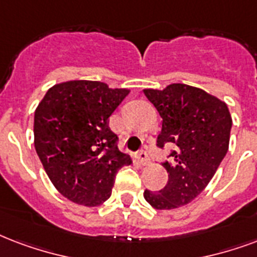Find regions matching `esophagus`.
<instances>
[{"instance_id":"1","label":"esophagus","mask_w":257,"mask_h":257,"mask_svg":"<svg viewBox=\"0 0 257 257\" xmlns=\"http://www.w3.org/2000/svg\"><path fill=\"white\" fill-rule=\"evenodd\" d=\"M137 159L140 160V163H142L143 166H146V164L151 163L150 156H148V154H147L146 151H140V152L137 154Z\"/></svg>"}]
</instances>
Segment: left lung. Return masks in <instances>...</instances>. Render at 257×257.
<instances>
[{
  "instance_id": "left-lung-1",
  "label": "left lung",
  "mask_w": 257,
  "mask_h": 257,
  "mask_svg": "<svg viewBox=\"0 0 257 257\" xmlns=\"http://www.w3.org/2000/svg\"><path fill=\"white\" fill-rule=\"evenodd\" d=\"M162 117L156 147H172L163 167L168 182L144 198L159 210L185 206L202 193L228 152L232 117L226 103L198 87L172 83L164 90H144Z\"/></svg>"
}]
</instances>
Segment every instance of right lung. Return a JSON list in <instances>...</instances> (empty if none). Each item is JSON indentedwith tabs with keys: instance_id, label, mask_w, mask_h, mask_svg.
Listing matches in <instances>:
<instances>
[{
	"instance_id": "obj_1",
	"label": "right lung",
	"mask_w": 257,
	"mask_h": 257,
	"mask_svg": "<svg viewBox=\"0 0 257 257\" xmlns=\"http://www.w3.org/2000/svg\"><path fill=\"white\" fill-rule=\"evenodd\" d=\"M129 91L97 81L51 87L35 111V148L62 195L98 206L111 195L117 171L132 163L118 151L107 120Z\"/></svg>"
}]
</instances>
